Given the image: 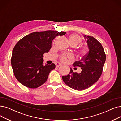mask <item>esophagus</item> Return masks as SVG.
<instances>
[{"mask_svg":"<svg viewBox=\"0 0 121 121\" xmlns=\"http://www.w3.org/2000/svg\"><path fill=\"white\" fill-rule=\"evenodd\" d=\"M55 65H56V67H58L61 66H62V64L60 63H59V62H57L55 64Z\"/></svg>","mask_w":121,"mask_h":121,"instance_id":"esophagus-1","label":"esophagus"}]
</instances>
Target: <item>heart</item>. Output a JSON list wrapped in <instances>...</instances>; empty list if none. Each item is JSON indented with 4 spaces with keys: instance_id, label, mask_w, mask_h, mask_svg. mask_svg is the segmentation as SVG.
<instances>
[{
    "instance_id": "b5f03b06",
    "label": "heart",
    "mask_w": 121,
    "mask_h": 121,
    "mask_svg": "<svg viewBox=\"0 0 121 121\" xmlns=\"http://www.w3.org/2000/svg\"><path fill=\"white\" fill-rule=\"evenodd\" d=\"M69 43L70 45L75 46L80 44L82 43V38L81 36L76 34H73L68 37ZM87 53V50L86 48H82L81 50V53L82 55H85ZM72 55L70 54L62 55L60 57V60L62 62H66L68 59H72Z\"/></svg>"
}]
</instances>
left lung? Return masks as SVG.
Returning a JSON list of instances; mask_svg holds the SVG:
<instances>
[{"mask_svg": "<svg viewBox=\"0 0 121 121\" xmlns=\"http://www.w3.org/2000/svg\"><path fill=\"white\" fill-rule=\"evenodd\" d=\"M89 51L80 61H76L73 67H81L80 73L73 72L72 68L67 76H62L64 82L70 87L82 91L91 87L100 77L106 60V54L99 42L93 36L85 35Z\"/></svg>", "mask_w": 121, "mask_h": 121, "instance_id": "1", "label": "left lung"}]
</instances>
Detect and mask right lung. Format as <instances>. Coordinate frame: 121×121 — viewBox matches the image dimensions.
<instances>
[{
	"instance_id": "right-lung-1",
	"label": "right lung",
	"mask_w": 121,
	"mask_h": 121,
	"mask_svg": "<svg viewBox=\"0 0 121 121\" xmlns=\"http://www.w3.org/2000/svg\"><path fill=\"white\" fill-rule=\"evenodd\" d=\"M66 33L54 30L34 32L18 42L13 49L11 62L14 74L21 83L36 88L45 82L55 65L44 66L43 54L49 51L56 36Z\"/></svg>"
}]
</instances>
